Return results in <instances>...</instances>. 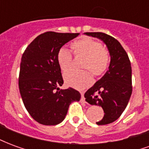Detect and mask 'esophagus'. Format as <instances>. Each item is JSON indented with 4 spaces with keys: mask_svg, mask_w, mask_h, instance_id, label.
I'll return each mask as SVG.
<instances>
[{
    "mask_svg": "<svg viewBox=\"0 0 149 149\" xmlns=\"http://www.w3.org/2000/svg\"><path fill=\"white\" fill-rule=\"evenodd\" d=\"M81 101H82V102H84V103H86V101H85V98H84V93H81Z\"/></svg>",
    "mask_w": 149,
    "mask_h": 149,
    "instance_id": "1",
    "label": "esophagus"
}]
</instances>
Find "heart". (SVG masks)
I'll list each match as a JSON object with an SVG mask.
<instances>
[{
    "mask_svg": "<svg viewBox=\"0 0 149 149\" xmlns=\"http://www.w3.org/2000/svg\"><path fill=\"white\" fill-rule=\"evenodd\" d=\"M72 49L76 56H82L84 59L81 68L88 69L92 74L98 77L103 74L109 66V52L100 43L89 37H84L72 43ZM72 54L65 47H62L57 52V63L63 72L68 70L71 66ZM64 79L68 86L84 89L92 83V77L88 71H70L64 74Z\"/></svg>",
    "mask_w": 149,
    "mask_h": 149,
    "instance_id": "b5f03b06",
    "label": "heart"
}]
</instances>
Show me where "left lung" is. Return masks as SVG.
<instances>
[{
	"mask_svg": "<svg viewBox=\"0 0 149 149\" xmlns=\"http://www.w3.org/2000/svg\"><path fill=\"white\" fill-rule=\"evenodd\" d=\"M84 34L102 40L111 57L109 70L84 93L88 103L103 109L104 115L97 125H108L116 120L128 105L132 91L131 63L127 52L114 37L103 33Z\"/></svg>",
	"mask_w": 149,
	"mask_h": 149,
	"instance_id": "1",
	"label": "left lung"
}]
</instances>
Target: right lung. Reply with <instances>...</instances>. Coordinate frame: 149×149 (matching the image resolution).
Returning a JSON list of instances; mask_svg holds the SVG:
<instances>
[{
  "mask_svg": "<svg viewBox=\"0 0 149 149\" xmlns=\"http://www.w3.org/2000/svg\"><path fill=\"white\" fill-rule=\"evenodd\" d=\"M79 34L46 32L36 37L22 55L20 93L29 113L41 125L60 124L70 104L81 100L76 89H60L64 81L57 63L59 49Z\"/></svg>",
  "mask_w": 149,
  "mask_h": 149,
  "instance_id": "1",
  "label": "right lung"
}]
</instances>
